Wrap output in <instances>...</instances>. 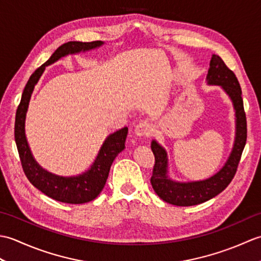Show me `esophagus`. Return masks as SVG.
<instances>
[{"instance_id":"1","label":"esophagus","mask_w":261,"mask_h":261,"mask_svg":"<svg viewBox=\"0 0 261 261\" xmlns=\"http://www.w3.org/2000/svg\"><path fill=\"white\" fill-rule=\"evenodd\" d=\"M135 134L138 137H149L151 135V125L147 121H142L135 127Z\"/></svg>"}]
</instances>
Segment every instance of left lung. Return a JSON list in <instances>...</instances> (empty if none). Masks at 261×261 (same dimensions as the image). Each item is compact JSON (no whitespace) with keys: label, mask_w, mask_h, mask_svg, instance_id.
<instances>
[{"label":"left lung","mask_w":261,"mask_h":261,"mask_svg":"<svg viewBox=\"0 0 261 261\" xmlns=\"http://www.w3.org/2000/svg\"><path fill=\"white\" fill-rule=\"evenodd\" d=\"M207 83L221 85L233 102L237 116V134L232 152L224 167L208 179L192 182H176L167 176V153L156 141L151 142L154 156L152 176L150 178L153 191L169 204L177 206H192L208 201L224 191L233 179L239 166L241 154L247 141V118L243 108L242 91L236 74L224 64L220 56L213 55L207 73Z\"/></svg>","instance_id":"8db88e82"}]
</instances>
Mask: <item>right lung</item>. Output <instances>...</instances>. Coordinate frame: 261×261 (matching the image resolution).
I'll return each instance as SVG.
<instances>
[{"instance_id":"obj_1","label":"right lung","mask_w":261,"mask_h":261,"mask_svg":"<svg viewBox=\"0 0 261 261\" xmlns=\"http://www.w3.org/2000/svg\"><path fill=\"white\" fill-rule=\"evenodd\" d=\"M101 45H103V42L98 40L92 42L69 41L58 47L45 64L33 71L25 84L20 104L16 109L14 139L22 168H23L27 178L33 186L58 202L83 204L93 201L98 196L107 182L113 160L125 148L127 127L124 126L123 129L114 132L107 138L90 170L76 177H60L42 169L32 157L24 134V121L28 105H29L33 88L40 79L46 66L57 62L59 58L68 54L86 51Z\"/></svg>"}]
</instances>
